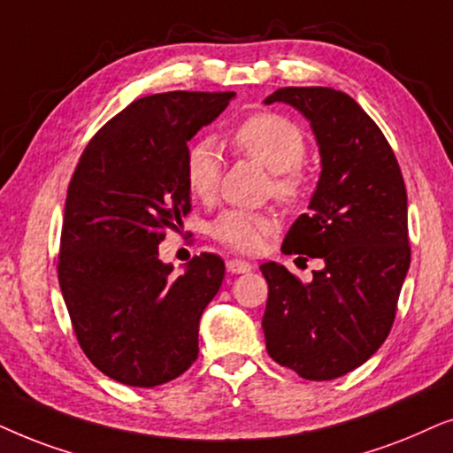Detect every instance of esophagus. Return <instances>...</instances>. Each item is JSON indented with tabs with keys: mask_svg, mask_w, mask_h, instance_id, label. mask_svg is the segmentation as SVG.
I'll use <instances>...</instances> for the list:
<instances>
[{
	"mask_svg": "<svg viewBox=\"0 0 453 453\" xmlns=\"http://www.w3.org/2000/svg\"><path fill=\"white\" fill-rule=\"evenodd\" d=\"M226 267H227V271H230V273H249V271L255 269L250 263L240 261V258H227Z\"/></svg>",
	"mask_w": 453,
	"mask_h": 453,
	"instance_id": "34e87169",
	"label": "esophagus"
}]
</instances>
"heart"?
I'll list each match as a JSON object with an SVG mask.
<instances>
[{
    "label": "heart",
    "mask_w": 453,
    "mask_h": 453,
    "mask_svg": "<svg viewBox=\"0 0 453 453\" xmlns=\"http://www.w3.org/2000/svg\"><path fill=\"white\" fill-rule=\"evenodd\" d=\"M232 142L240 153L258 161L271 172V190L283 203H296L304 192L300 164L306 157L303 130L288 118L263 111L246 118L232 132ZM221 155L211 138L192 142L184 155V180L196 198L207 201L219 188ZM275 230L271 217L230 209L217 215L209 234L226 249L255 255L263 249L265 238Z\"/></svg>",
    "instance_id": "b5f03b06"
}]
</instances>
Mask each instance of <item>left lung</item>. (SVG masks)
<instances>
[{
	"instance_id": "1",
	"label": "left lung",
	"mask_w": 453,
	"mask_h": 453,
	"mask_svg": "<svg viewBox=\"0 0 453 453\" xmlns=\"http://www.w3.org/2000/svg\"><path fill=\"white\" fill-rule=\"evenodd\" d=\"M265 104L303 113L321 155L309 213L292 223L281 252L325 263L309 283L280 263L261 265L265 346L303 379L329 381L366 363L394 325L410 267L406 186L388 138L349 95L286 87Z\"/></svg>"
}]
</instances>
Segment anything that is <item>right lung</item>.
I'll return each instance as SVG.
<instances>
[{"label":"right lung","mask_w":453,"mask_h":453,"mask_svg":"<svg viewBox=\"0 0 453 453\" xmlns=\"http://www.w3.org/2000/svg\"><path fill=\"white\" fill-rule=\"evenodd\" d=\"M234 96H142L96 132L78 161L58 277L82 352L113 381L155 388L198 357V321L219 292L226 265L203 252L173 277L159 244L190 211L188 141Z\"/></svg>","instance_id":"add662e5"}]
</instances>
